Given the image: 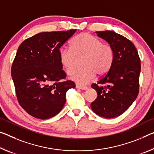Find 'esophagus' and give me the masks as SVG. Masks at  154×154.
<instances>
[{"mask_svg": "<svg viewBox=\"0 0 154 154\" xmlns=\"http://www.w3.org/2000/svg\"><path fill=\"white\" fill-rule=\"evenodd\" d=\"M76 88L82 90H87L88 89V87H86V86H79V85H76Z\"/></svg>", "mask_w": 154, "mask_h": 154, "instance_id": "obj_1", "label": "esophagus"}]
</instances>
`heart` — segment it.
Here are the masks:
<instances>
[{"mask_svg":"<svg viewBox=\"0 0 154 154\" xmlns=\"http://www.w3.org/2000/svg\"><path fill=\"white\" fill-rule=\"evenodd\" d=\"M60 60L68 75H71L77 68L78 59L84 57L85 68L71 77L78 85H86L96 76L108 72L114 62V53L110 45L89 33L77 35L71 42V48L62 47L59 52Z\"/></svg>","mask_w":154,"mask_h":154,"instance_id":"1","label":"heart"}]
</instances>
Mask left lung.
<instances>
[{
    "mask_svg": "<svg viewBox=\"0 0 154 154\" xmlns=\"http://www.w3.org/2000/svg\"><path fill=\"white\" fill-rule=\"evenodd\" d=\"M95 33L112 46L114 57L107 74L91 86L97 92L91 109L99 116L115 118L130 108L138 96L140 60L135 46L124 36L112 31Z\"/></svg>",
    "mask_w": 154,
    "mask_h": 154,
    "instance_id": "1",
    "label": "left lung"
}]
</instances>
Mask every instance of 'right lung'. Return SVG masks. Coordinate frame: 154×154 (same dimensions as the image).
<instances>
[{"label": "right lung", "mask_w": 154, "mask_h": 154, "mask_svg": "<svg viewBox=\"0 0 154 154\" xmlns=\"http://www.w3.org/2000/svg\"><path fill=\"white\" fill-rule=\"evenodd\" d=\"M76 29L36 34L18 48L11 66V77L18 102L29 114L39 119L55 116L66 103L68 90L74 88L65 79L59 52Z\"/></svg>", "instance_id": "obj_1"}]
</instances>
